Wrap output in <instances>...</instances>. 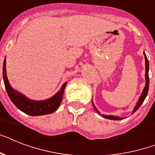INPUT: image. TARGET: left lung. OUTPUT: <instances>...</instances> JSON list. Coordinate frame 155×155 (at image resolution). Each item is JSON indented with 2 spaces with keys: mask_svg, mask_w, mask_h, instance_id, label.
<instances>
[{
  "mask_svg": "<svg viewBox=\"0 0 155 155\" xmlns=\"http://www.w3.org/2000/svg\"><path fill=\"white\" fill-rule=\"evenodd\" d=\"M144 55H145V61H146V74H145V78H146V85H145V87L143 88V91H142V94H141V96H140L139 99H138V101H137V104H136V105H135V107L134 108V110H133L132 112V114H134V113L136 112V111L139 108V107L142 104V103H143V101H144V100L146 99V97H147V93H148V90H149V84H150V80H149V61H148V59H147V55H146V54H145L144 52ZM92 104H93V106H94V108L96 109V111L97 112V113L98 114H100L101 115V113H100L99 111L97 110V108H96V106L94 105V104H93V101H92ZM102 117H103L104 118H106V119H109V120H122V119H124L123 117H117V116H113V115H104V114H102Z\"/></svg>",
  "mask_w": 155,
  "mask_h": 155,
  "instance_id": "1",
  "label": "left lung"
}]
</instances>
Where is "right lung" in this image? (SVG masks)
Masks as SVG:
<instances>
[{"label": "right lung", "instance_id": "1", "mask_svg": "<svg viewBox=\"0 0 155 155\" xmlns=\"http://www.w3.org/2000/svg\"><path fill=\"white\" fill-rule=\"evenodd\" d=\"M3 80L6 92L8 97L14 105L30 116H42L46 114H51L58 109L63 100V92L65 89L67 82L64 83L58 92H57L53 97L43 101H34L30 100L21 92L16 91L11 87L6 75V60L5 58L3 63Z\"/></svg>", "mask_w": 155, "mask_h": 155}]
</instances>
